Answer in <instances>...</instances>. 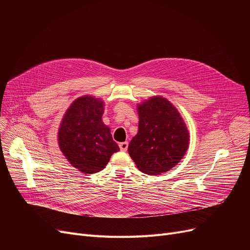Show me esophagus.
I'll return each instance as SVG.
<instances>
[{
	"label": "esophagus",
	"instance_id": "1",
	"mask_svg": "<svg viewBox=\"0 0 250 250\" xmlns=\"http://www.w3.org/2000/svg\"><path fill=\"white\" fill-rule=\"evenodd\" d=\"M127 147H128V143H127V142H122V143H120V149H121V151L125 152V151L127 150Z\"/></svg>",
	"mask_w": 250,
	"mask_h": 250
}]
</instances>
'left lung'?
<instances>
[{"mask_svg": "<svg viewBox=\"0 0 250 250\" xmlns=\"http://www.w3.org/2000/svg\"><path fill=\"white\" fill-rule=\"evenodd\" d=\"M138 134L129 142V156L140 171L158 175L169 171L186 155L189 133L174 105L162 96H153L137 106Z\"/></svg>", "mask_w": 250, "mask_h": 250, "instance_id": "8db88e82", "label": "left lung"}]
</instances>
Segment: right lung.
<instances>
[{
  "label": "right lung",
  "instance_id": "add662e5",
  "mask_svg": "<svg viewBox=\"0 0 250 250\" xmlns=\"http://www.w3.org/2000/svg\"><path fill=\"white\" fill-rule=\"evenodd\" d=\"M103 112V100L84 95L73 101L59 127L62 153L73 167L85 174L101 171L111 155L120 151L110 128L102 122Z\"/></svg>",
  "mask_w": 250,
  "mask_h": 250
}]
</instances>
